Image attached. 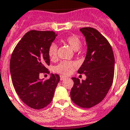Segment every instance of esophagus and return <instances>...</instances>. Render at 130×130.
I'll return each mask as SVG.
<instances>
[{"instance_id": "esophagus-1", "label": "esophagus", "mask_w": 130, "mask_h": 130, "mask_svg": "<svg viewBox=\"0 0 130 130\" xmlns=\"http://www.w3.org/2000/svg\"><path fill=\"white\" fill-rule=\"evenodd\" d=\"M67 77V76H64V75H60V80H63L64 79H66Z\"/></svg>"}]
</instances>
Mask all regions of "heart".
I'll return each instance as SVG.
<instances>
[{"instance_id":"obj_1","label":"heart","mask_w":130,"mask_h":130,"mask_svg":"<svg viewBox=\"0 0 130 130\" xmlns=\"http://www.w3.org/2000/svg\"><path fill=\"white\" fill-rule=\"evenodd\" d=\"M67 42L71 48L74 51L78 50L82 45L81 40L80 38L78 37L75 35L70 36L66 38ZM48 55L51 59H55L57 55V46L55 43H52L48 48ZM76 66V63L74 61H62L60 63L56 66L55 68V71L57 73L68 75L72 72L73 69Z\"/></svg>"}]
</instances>
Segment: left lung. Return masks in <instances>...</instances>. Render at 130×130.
<instances>
[{
  "instance_id": "8db88e82",
  "label": "left lung",
  "mask_w": 130,
  "mask_h": 130,
  "mask_svg": "<svg viewBox=\"0 0 130 130\" xmlns=\"http://www.w3.org/2000/svg\"><path fill=\"white\" fill-rule=\"evenodd\" d=\"M87 43V54L78 73L86 75L85 80L72 78L74 85L71 90L73 103L85 108L98 104L111 88L114 76L113 52L106 38L95 28L80 29Z\"/></svg>"
}]
</instances>
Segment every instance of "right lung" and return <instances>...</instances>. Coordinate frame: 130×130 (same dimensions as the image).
I'll use <instances>...</instances> for the list:
<instances>
[{
    "label": "right lung",
    "mask_w": 130,
    "mask_h": 130,
    "mask_svg": "<svg viewBox=\"0 0 130 130\" xmlns=\"http://www.w3.org/2000/svg\"><path fill=\"white\" fill-rule=\"evenodd\" d=\"M57 34L53 31L31 30L24 36L12 54L10 71L17 94L25 104L41 109L51 103L60 78L51 74L43 81L39 75L48 73V48Z\"/></svg>",
    "instance_id": "right-lung-1"
}]
</instances>
